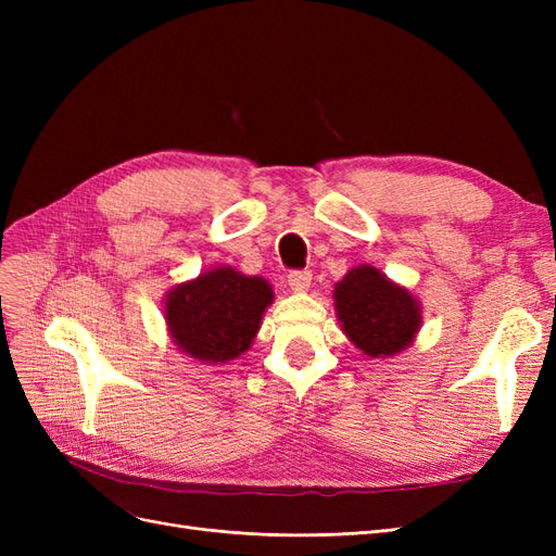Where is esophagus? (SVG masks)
Returning <instances> with one entry per match:
<instances>
[{
    "mask_svg": "<svg viewBox=\"0 0 556 556\" xmlns=\"http://www.w3.org/2000/svg\"><path fill=\"white\" fill-rule=\"evenodd\" d=\"M313 274L306 271V268H299V271H290L288 274V285L294 292H306L311 288Z\"/></svg>",
    "mask_w": 556,
    "mask_h": 556,
    "instance_id": "34e87169",
    "label": "esophagus"
}]
</instances>
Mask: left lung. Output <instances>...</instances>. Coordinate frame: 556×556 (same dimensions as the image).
Returning <instances> with one entry per match:
<instances>
[{
    "instance_id": "left-lung-1",
    "label": "left lung",
    "mask_w": 556,
    "mask_h": 556,
    "mask_svg": "<svg viewBox=\"0 0 556 556\" xmlns=\"http://www.w3.org/2000/svg\"><path fill=\"white\" fill-rule=\"evenodd\" d=\"M348 339L371 357L401 352L419 329V306L408 290L374 266H357L333 290Z\"/></svg>"
}]
</instances>
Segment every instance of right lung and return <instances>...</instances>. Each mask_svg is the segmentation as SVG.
I'll return each instance as SVG.
<instances>
[{
	"label": "right lung",
	"instance_id": "add662e5",
	"mask_svg": "<svg viewBox=\"0 0 556 556\" xmlns=\"http://www.w3.org/2000/svg\"><path fill=\"white\" fill-rule=\"evenodd\" d=\"M271 285L233 268H213L166 299V325L182 352L199 362H229L245 352L260 329Z\"/></svg>",
	"mask_w": 556,
	"mask_h": 556
}]
</instances>
